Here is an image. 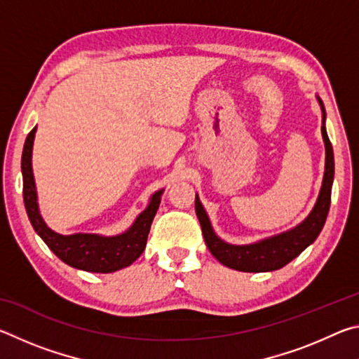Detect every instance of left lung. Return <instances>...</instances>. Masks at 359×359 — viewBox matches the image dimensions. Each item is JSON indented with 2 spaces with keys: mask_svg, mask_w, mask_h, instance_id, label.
Returning <instances> with one entry per match:
<instances>
[{
  "mask_svg": "<svg viewBox=\"0 0 359 359\" xmlns=\"http://www.w3.org/2000/svg\"><path fill=\"white\" fill-rule=\"evenodd\" d=\"M321 111H323V121H321V135L326 145V166H325V177L318 201L315 204L313 210L311 212L306 220L294 229L287 231V233L274 236L271 239H264L258 244L252 245H229L222 239H218L214 229L210 226V222L205 214L201 203L196 196L194 201V209H196L198 220L201 223L203 236L208 245L209 252L220 261L222 264L231 267L236 271L244 272H267L280 269L285 264H288L291 259H294L304 248H307L312 242L318 238L320 231L323 229L326 222L327 212L331 205V187L334 179V154L330 137L326 135L325 128V106L320 101Z\"/></svg>",
  "mask_w": 359,
  "mask_h": 359,
  "instance_id": "obj_1",
  "label": "left lung"
}]
</instances>
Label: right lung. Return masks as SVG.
<instances>
[{
  "label": "right lung",
  "mask_w": 359,
  "mask_h": 359,
  "mask_svg": "<svg viewBox=\"0 0 359 359\" xmlns=\"http://www.w3.org/2000/svg\"><path fill=\"white\" fill-rule=\"evenodd\" d=\"M36 128L28 133L25 145H23L22 154V174H23V201L29 222H32L36 233L41 236V239L46 242L47 247L76 269L100 272L118 271L121 267L130 266L133 261L141 257L145 244H147V236L150 231V224L154 222V217L158 210V205L161 201L163 190L155 193L151 196L149 208L136 218L133 226L126 233L114 238H102L98 234H72L62 236L53 233L50 228L42 220L39 215L38 203H36V188L34 177L32 169V150L33 139Z\"/></svg>",
  "instance_id": "right-lung-1"
}]
</instances>
